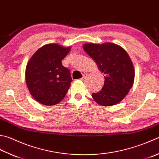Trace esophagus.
<instances>
[{
    "mask_svg": "<svg viewBox=\"0 0 159 159\" xmlns=\"http://www.w3.org/2000/svg\"><path fill=\"white\" fill-rule=\"evenodd\" d=\"M86 76V74H84V75H83V77H82V78H81V80H84Z\"/></svg>",
    "mask_w": 159,
    "mask_h": 159,
    "instance_id": "obj_1",
    "label": "esophagus"
}]
</instances>
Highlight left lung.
<instances>
[{"label": "left lung", "mask_w": 159, "mask_h": 159, "mask_svg": "<svg viewBox=\"0 0 159 159\" xmlns=\"http://www.w3.org/2000/svg\"><path fill=\"white\" fill-rule=\"evenodd\" d=\"M83 48L104 74V86L100 91L92 93L93 98L102 106L118 103L132 87L134 80L133 64L128 54L112 43H86Z\"/></svg>", "instance_id": "8db88e82"}]
</instances>
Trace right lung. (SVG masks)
I'll return each instance as SVG.
<instances>
[{
	"label": "right lung",
	"instance_id": "1",
	"mask_svg": "<svg viewBox=\"0 0 159 159\" xmlns=\"http://www.w3.org/2000/svg\"><path fill=\"white\" fill-rule=\"evenodd\" d=\"M70 50V47L47 44L30 59L25 70L26 84L32 97L41 104L55 105L66 95L73 80L61 61Z\"/></svg>",
	"mask_w": 159,
	"mask_h": 159
}]
</instances>
